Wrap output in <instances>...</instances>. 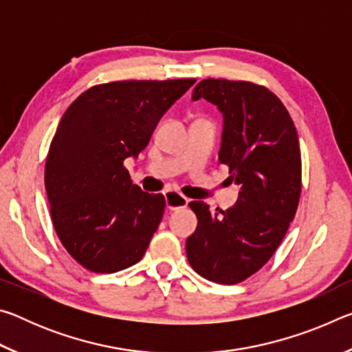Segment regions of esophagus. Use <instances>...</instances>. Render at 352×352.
<instances>
[{
  "mask_svg": "<svg viewBox=\"0 0 352 352\" xmlns=\"http://www.w3.org/2000/svg\"><path fill=\"white\" fill-rule=\"evenodd\" d=\"M164 197H166V206H168V210L170 211H177L180 210V208H186L189 204V200L184 197L183 194L177 192V190H166Z\"/></svg>",
  "mask_w": 352,
  "mask_h": 352,
  "instance_id": "esophagus-1",
  "label": "esophagus"
}]
</instances>
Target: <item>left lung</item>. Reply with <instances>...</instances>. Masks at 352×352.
Instances as JSON below:
<instances>
[{
	"label": "left lung",
	"instance_id": "8db88e82",
	"mask_svg": "<svg viewBox=\"0 0 352 352\" xmlns=\"http://www.w3.org/2000/svg\"><path fill=\"white\" fill-rule=\"evenodd\" d=\"M201 98L222 111L219 162L241 190L236 205L219 214L190 201L199 223L186 254L200 276L231 285L262 269L287 233L301 195V151L287 109L269 88L205 79L192 93V100Z\"/></svg>",
	"mask_w": 352,
	"mask_h": 352
}]
</instances>
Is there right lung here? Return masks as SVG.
Listing matches in <instances>:
<instances>
[{
  "label": "right lung",
  "mask_w": 352,
  "mask_h": 352,
  "mask_svg": "<svg viewBox=\"0 0 352 352\" xmlns=\"http://www.w3.org/2000/svg\"><path fill=\"white\" fill-rule=\"evenodd\" d=\"M195 79L118 80L83 91L58 122L45 166L51 220L65 250L94 273L140 262L162 222L163 194L130 180L166 110Z\"/></svg>",
  "instance_id": "1"
}]
</instances>
